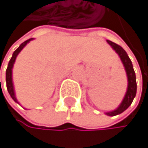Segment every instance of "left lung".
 <instances>
[{"label":"left lung","mask_w":148,"mask_h":148,"mask_svg":"<svg viewBox=\"0 0 148 148\" xmlns=\"http://www.w3.org/2000/svg\"><path fill=\"white\" fill-rule=\"evenodd\" d=\"M107 43L112 47L113 50H115V52L118 55H119V57L123 64V67L125 69L127 79H128L127 90L125 95V98H123V100L121 102V104L114 111L106 112L107 115L114 116L117 114H120V113H122L123 112H125L133 102V100L136 94V73H134V70L133 68L132 61H131V59L129 58L127 53L125 51V49H123L122 47H120L119 45L113 43L110 40H107Z\"/></svg>","instance_id":"obj_1"}]
</instances>
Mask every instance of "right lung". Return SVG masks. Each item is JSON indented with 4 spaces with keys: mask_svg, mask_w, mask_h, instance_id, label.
<instances>
[{
    "mask_svg": "<svg viewBox=\"0 0 148 148\" xmlns=\"http://www.w3.org/2000/svg\"><path fill=\"white\" fill-rule=\"evenodd\" d=\"M31 40H33V38L28 39V40L25 41V42L20 45V47L15 50V51L14 52V54H12V57L11 60L9 61V64H8V67H7V69H6V86H7V90H8V92H9V94L12 98V100H14L15 102H18V101H17V99L15 97L14 89V83H12V67H14V64L15 62V59H16V57L18 56V54H19L21 52V50L26 46L27 43H29Z\"/></svg>",
    "mask_w": 148,
    "mask_h": 148,
    "instance_id": "right-lung-1",
    "label": "right lung"
}]
</instances>
